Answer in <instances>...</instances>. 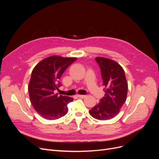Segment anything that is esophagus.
<instances>
[{
	"label": "esophagus",
	"instance_id": "34e87169",
	"mask_svg": "<svg viewBox=\"0 0 159 159\" xmlns=\"http://www.w3.org/2000/svg\"><path fill=\"white\" fill-rule=\"evenodd\" d=\"M78 97L80 98H85L87 97V95H78Z\"/></svg>",
	"mask_w": 159,
	"mask_h": 159
}]
</instances>
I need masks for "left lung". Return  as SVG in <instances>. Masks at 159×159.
Wrapping results in <instances>:
<instances>
[{"label": "left lung", "mask_w": 159, "mask_h": 159, "mask_svg": "<svg viewBox=\"0 0 159 159\" xmlns=\"http://www.w3.org/2000/svg\"><path fill=\"white\" fill-rule=\"evenodd\" d=\"M95 60L100 67L105 93L89 113L96 119L108 120L116 116L125 102L128 84L124 70L117 62L103 57H96Z\"/></svg>", "instance_id": "obj_1"}]
</instances>
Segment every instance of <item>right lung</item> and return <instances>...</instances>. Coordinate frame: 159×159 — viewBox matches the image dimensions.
Segmentation results:
<instances>
[{"label": "right lung", "mask_w": 159, "mask_h": 159, "mask_svg": "<svg viewBox=\"0 0 159 159\" xmlns=\"http://www.w3.org/2000/svg\"><path fill=\"white\" fill-rule=\"evenodd\" d=\"M76 59L52 56L40 61L33 69L28 93L34 109L43 118L54 120L68 113L67 105L74 99L54 92L61 86V75Z\"/></svg>", "instance_id": "right-lung-1"}]
</instances>
